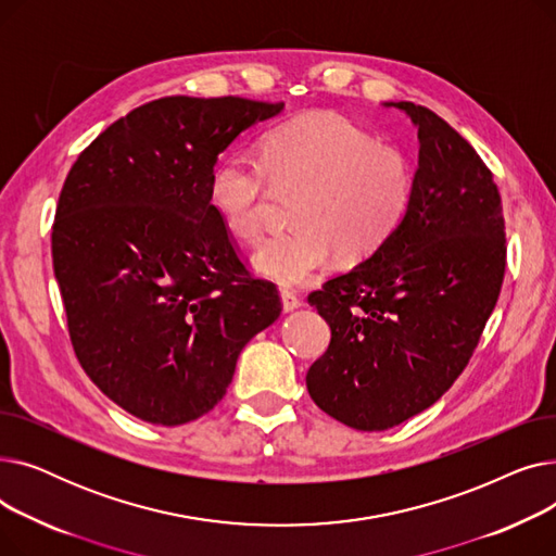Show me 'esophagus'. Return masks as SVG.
<instances>
[{
    "instance_id": "esophagus-1",
    "label": "esophagus",
    "mask_w": 556,
    "mask_h": 556,
    "mask_svg": "<svg viewBox=\"0 0 556 556\" xmlns=\"http://www.w3.org/2000/svg\"><path fill=\"white\" fill-rule=\"evenodd\" d=\"M281 304H283V311H286V313L304 306V302H302L295 293H290V290H281Z\"/></svg>"
}]
</instances>
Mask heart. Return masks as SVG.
Instances as JSON below:
<instances>
[{"mask_svg": "<svg viewBox=\"0 0 556 556\" xmlns=\"http://www.w3.org/2000/svg\"><path fill=\"white\" fill-rule=\"evenodd\" d=\"M270 185L298 191L290 227L263 241L254 268L279 286L308 283L338 252L358 261L403 223L413 198V166L392 143L336 114H306L270 130L258 157L227 155L212 173L210 202L229 233L254 241Z\"/></svg>", "mask_w": 556, "mask_h": 556, "instance_id": "heart-1", "label": "heart"}]
</instances>
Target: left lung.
Wrapping results in <instances>:
<instances>
[{
    "label": "left lung",
    "mask_w": 556,
    "mask_h": 556,
    "mask_svg": "<svg viewBox=\"0 0 556 556\" xmlns=\"http://www.w3.org/2000/svg\"><path fill=\"white\" fill-rule=\"evenodd\" d=\"M419 166L410 207L354 270L308 295L331 342L308 374L311 399L356 430H388L424 413L469 365L505 277L498 187L473 146L410 101Z\"/></svg>",
    "instance_id": "8db88e82"
}]
</instances>
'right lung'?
<instances>
[{"mask_svg": "<svg viewBox=\"0 0 556 556\" xmlns=\"http://www.w3.org/2000/svg\"><path fill=\"white\" fill-rule=\"evenodd\" d=\"M283 103L164 97L105 128L67 173L51 231L76 358L126 413L207 415L241 349L281 313L210 202L218 155Z\"/></svg>", "mask_w": 556, "mask_h": 556, "instance_id": "1", "label": "right lung"}]
</instances>
